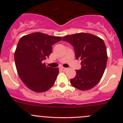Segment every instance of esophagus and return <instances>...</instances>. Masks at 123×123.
<instances>
[{
    "label": "esophagus",
    "mask_w": 123,
    "mask_h": 123,
    "mask_svg": "<svg viewBox=\"0 0 123 123\" xmlns=\"http://www.w3.org/2000/svg\"><path fill=\"white\" fill-rule=\"evenodd\" d=\"M60 69H61L62 71H67L68 69V68H64V67H61Z\"/></svg>",
    "instance_id": "obj_1"
}]
</instances>
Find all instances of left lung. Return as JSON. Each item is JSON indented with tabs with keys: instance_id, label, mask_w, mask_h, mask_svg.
Masks as SVG:
<instances>
[{
	"instance_id": "8db88e82",
	"label": "left lung",
	"mask_w": 123,
	"mask_h": 123,
	"mask_svg": "<svg viewBox=\"0 0 123 123\" xmlns=\"http://www.w3.org/2000/svg\"><path fill=\"white\" fill-rule=\"evenodd\" d=\"M62 40L73 46L75 58L81 61V68L75 70L76 75L70 80L71 85L80 90L95 87L102 77L107 62V52L104 40L86 33L66 36Z\"/></svg>"
}]
</instances>
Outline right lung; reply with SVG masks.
<instances>
[{
	"mask_svg": "<svg viewBox=\"0 0 123 123\" xmlns=\"http://www.w3.org/2000/svg\"><path fill=\"white\" fill-rule=\"evenodd\" d=\"M62 38L37 32L19 39L14 54L15 62L21 80L28 89L44 92L54 86L59 68L49 67L43 62L52 53V46Z\"/></svg>",
	"mask_w": 123,
	"mask_h": 123,
	"instance_id": "add662e5",
	"label": "right lung"
}]
</instances>
